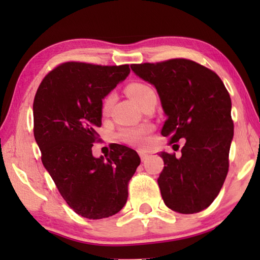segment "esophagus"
<instances>
[{
  "label": "esophagus",
  "instance_id": "1",
  "mask_svg": "<svg viewBox=\"0 0 260 260\" xmlns=\"http://www.w3.org/2000/svg\"><path fill=\"white\" fill-rule=\"evenodd\" d=\"M140 152V156H141V158H142V161H144V159H147L148 158V156H149V154L147 151H143V150H140L138 151Z\"/></svg>",
  "mask_w": 260,
  "mask_h": 260
}]
</instances>
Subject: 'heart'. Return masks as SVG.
Here are the masks:
<instances>
[{"label":"heart","instance_id":"b5f03b06","mask_svg":"<svg viewBox=\"0 0 260 260\" xmlns=\"http://www.w3.org/2000/svg\"><path fill=\"white\" fill-rule=\"evenodd\" d=\"M125 92L131 101H134L138 106L143 104V102L147 99L149 95L154 93L152 88L148 86L147 84L143 83H131L125 87ZM113 103V94L109 93L105 95L103 99L101 105V112L103 116H108L110 110H111V105ZM151 130L149 125H142L136 127H124V129L119 130L117 133L116 137L117 140L123 142V143L131 144V145H144L148 141V134Z\"/></svg>","mask_w":260,"mask_h":260}]
</instances>
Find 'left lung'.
Wrapping results in <instances>:
<instances>
[{
    "label": "left lung",
    "mask_w": 260,
    "mask_h": 260,
    "mask_svg": "<svg viewBox=\"0 0 260 260\" xmlns=\"http://www.w3.org/2000/svg\"><path fill=\"white\" fill-rule=\"evenodd\" d=\"M131 70L157 90L167 115L162 136L169 137V144L186 138L180 157L159 154L163 201L182 214L207 208L229 173L234 127L229 91L218 74L193 60L133 63Z\"/></svg>",
    "instance_id": "left-lung-1"
}]
</instances>
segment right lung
<instances>
[{
    "label": "right lung",
    "instance_id": "1",
    "mask_svg": "<svg viewBox=\"0 0 260 260\" xmlns=\"http://www.w3.org/2000/svg\"><path fill=\"white\" fill-rule=\"evenodd\" d=\"M129 73V65L62 62L44 78L35 94L34 137L42 165L67 205L84 218L118 213L141 163L134 149L120 144L105 159L92 155L99 141L102 99Z\"/></svg>",
    "mask_w": 260,
    "mask_h": 260
}]
</instances>
